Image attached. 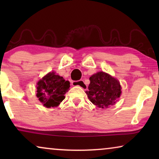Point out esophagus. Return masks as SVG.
Returning <instances> with one entry per match:
<instances>
[{"mask_svg": "<svg viewBox=\"0 0 159 159\" xmlns=\"http://www.w3.org/2000/svg\"><path fill=\"white\" fill-rule=\"evenodd\" d=\"M71 84L73 86H79L80 88L85 89L87 88V85L84 80H79V81H72L71 82Z\"/></svg>", "mask_w": 159, "mask_h": 159, "instance_id": "obj_1", "label": "esophagus"}]
</instances>
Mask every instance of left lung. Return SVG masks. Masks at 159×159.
<instances>
[{
	"mask_svg": "<svg viewBox=\"0 0 159 159\" xmlns=\"http://www.w3.org/2000/svg\"><path fill=\"white\" fill-rule=\"evenodd\" d=\"M90 81L86 93L90 101L98 108L109 107L120 97V83L108 74L99 71L91 76Z\"/></svg>",
	"mask_w": 159,
	"mask_h": 159,
	"instance_id": "obj_1",
	"label": "left lung"
}]
</instances>
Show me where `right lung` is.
<instances>
[{"label":"right lung","instance_id":"add662e5","mask_svg":"<svg viewBox=\"0 0 159 159\" xmlns=\"http://www.w3.org/2000/svg\"><path fill=\"white\" fill-rule=\"evenodd\" d=\"M70 83L56 73L50 72L38 82L37 97L43 106L47 108L54 107L65 98Z\"/></svg>","mask_w":159,"mask_h":159}]
</instances>
